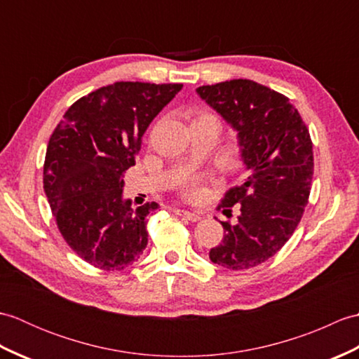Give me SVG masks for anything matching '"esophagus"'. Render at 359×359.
<instances>
[{
    "label": "esophagus",
    "instance_id": "34e87169",
    "mask_svg": "<svg viewBox=\"0 0 359 359\" xmlns=\"http://www.w3.org/2000/svg\"><path fill=\"white\" fill-rule=\"evenodd\" d=\"M175 215L177 216H182V217H185L187 220H189V222H199L201 220V216L197 215V212H193V211H185V210H175L174 211Z\"/></svg>",
    "mask_w": 359,
    "mask_h": 359
}]
</instances>
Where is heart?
<instances>
[{
  "label": "heart",
  "instance_id": "heart-1",
  "mask_svg": "<svg viewBox=\"0 0 359 359\" xmlns=\"http://www.w3.org/2000/svg\"><path fill=\"white\" fill-rule=\"evenodd\" d=\"M201 193H202V189H201V187L196 184V182H193V184H189L188 185V188H187V194H188V197H199L201 196Z\"/></svg>",
  "mask_w": 359,
  "mask_h": 359
}]
</instances>
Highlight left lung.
<instances>
[{
	"mask_svg": "<svg viewBox=\"0 0 359 359\" xmlns=\"http://www.w3.org/2000/svg\"><path fill=\"white\" fill-rule=\"evenodd\" d=\"M236 133L247 177L226 191L219 208L241 215L220 222L224 239L210 259L247 270L274 256L292 238L309 202L313 144L299 112L285 95L251 80H230L196 89Z\"/></svg>",
	"mask_w": 359,
	"mask_h": 359,
	"instance_id": "left-lung-1",
	"label": "left lung"
}]
</instances>
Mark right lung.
<instances>
[{"label":"right lung","mask_w":359,"mask_h":359,"mask_svg":"<svg viewBox=\"0 0 359 359\" xmlns=\"http://www.w3.org/2000/svg\"><path fill=\"white\" fill-rule=\"evenodd\" d=\"M182 86H103L75 102L50 135L46 197L67 245L97 269L123 270L147 248L148 216L158 205L133 208L123 199V174L135 165L149 123Z\"/></svg>","instance_id":"1"}]
</instances>
